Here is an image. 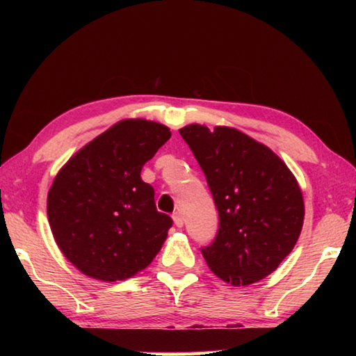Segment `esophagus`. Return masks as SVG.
<instances>
[{"mask_svg": "<svg viewBox=\"0 0 356 356\" xmlns=\"http://www.w3.org/2000/svg\"><path fill=\"white\" fill-rule=\"evenodd\" d=\"M172 220H174V225H176L177 227H182L184 226V218H182V215H180L179 212H174L172 213Z\"/></svg>", "mask_w": 356, "mask_h": 356, "instance_id": "1", "label": "esophagus"}]
</instances>
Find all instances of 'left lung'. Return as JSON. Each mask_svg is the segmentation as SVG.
I'll return each instance as SVG.
<instances>
[{"label": "left lung", "instance_id": "8db88e82", "mask_svg": "<svg viewBox=\"0 0 356 356\" xmlns=\"http://www.w3.org/2000/svg\"><path fill=\"white\" fill-rule=\"evenodd\" d=\"M218 210V232L201 248L210 270L234 286L275 272L293 250L305 218L301 190L278 155L236 129H180Z\"/></svg>", "mask_w": 356, "mask_h": 356}]
</instances>
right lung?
I'll return each instance as SVG.
<instances>
[{"mask_svg":"<svg viewBox=\"0 0 356 356\" xmlns=\"http://www.w3.org/2000/svg\"><path fill=\"white\" fill-rule=\"evenodd\" d=\"M171 138L168 127L125 119L65 163L48 191V222L59 250L84 275L127 280L152 262L172 226L155 207L141 170Z\"/></svg>","mask_w":356,"mask_h":356,"instance_id":"right-lung-1","label":"right lung"}]
</instances>
